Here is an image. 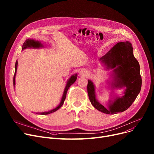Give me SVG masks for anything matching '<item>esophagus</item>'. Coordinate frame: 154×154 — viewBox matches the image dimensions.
<instances>
[{
  "label": "esophagus",
  "mask_w": 154,
  "mask_h": 154,
  "mask_svg": "<svg viewBox=\"0 0 154 154\" xmlns=\"http://www.w3.org/2000/svg\"><path fill=\"white\" fill-rule=\"evenodd\" d=\"M87 74H88V71L87 70L83 69V70H82L80 72V75H82V76L85 77V76L87 75Z\"/></svg>",
  "instance_id": "obj_1"
}]
</instances>
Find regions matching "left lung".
Returning a JSON list of instances; mask_svg holds the SVG:
<instances>
[{
  "label": "left lung",
  "mask_w": 154,
  "mask_h": 154,
  "mask_svg": "<svg viewBox=\"0 0 154 154\" xmlns=\"http://www.w3.org/2000/svg\"><path fill=\"white\" fill-rule=\"evenodd\" d=\"M99 61L105 69L112 70L109 84L111 89L124 88V95L122 97L114 95L109 100L107 107H105L97 99L95 85L88 80L87 92L90 101L96 109L106 114L122 112L131 106L142 86L140 66L134 55L131 43L128 41L117 43ZM112 93L113 95V91Z\"/></svg>",
  "instance_id": "left-lung-1"
}]
</instances>
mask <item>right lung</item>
Segmentation results:
<instances>
[{
  "mask_svg": "<svg viewBox=\"0 0 154 154\" xmlns=\"http://www.w3.org/2000/svg\"><path fill=\"white\" fill-rule=\"evenodd\" d=\"M44 47V45L43 44L40 42V41H38V40H35L33 38H28L27 39L25 42H24V43L22 45V51L24 50V49H26V48H43ZM17 65H18V61L16 60V62H15V74H14V87H15V75H16V72H17ZM77 74H75L74 75H72L67 80V84H66V87H65L64 88V91H63V95L62 97V99H61V101L59 103V106L55 107V109L51 110H49L48 112H38V113H36V114H40V115H47V114H51V113H53L55 111L57 110L58 109H59L62 106V105L64 102V100L65 99H66V95H67V91L69 89V88L74 84L75 80L77 79Z\"/></svg>",
  "mask_w": 154,
  "mask_h": 154,
  "instance_id": "obj_1",
  "label": "right lung"
}]
</instances>
